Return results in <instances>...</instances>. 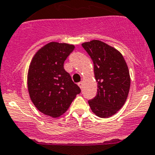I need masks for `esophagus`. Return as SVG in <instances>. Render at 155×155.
Returning <instances> with one entry per match:
<instances>
[{
	"label": "esophagus",
	"instance_id": "esophagus-1",
	"mask_svg": "<svg viewBox=\"0 0 155 155\" xmlns=\"http://www.w3.org/2000/svg\"><path fill=\"white\" fill-rule=\"evenodd\" d=\"M83 82H79V83H78V86H79V87H80V88L81 89H82V88H83Z\"/></svg>",
	"mask_w": 155,
	"mask_h": 155
}]
</instances>
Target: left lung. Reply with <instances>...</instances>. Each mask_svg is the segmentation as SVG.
Wrapping results in <instances>:
<instances>
[{
	"label": "left lung",
	"instance_id": "1",
	"mask_svg": "<svg viewBox=\"0 0 155 155\" xmlns=\"http://www.w3.org/2000/svg\"><path fill=\"white\" fill-rule=\"evenodd\" d=\"M82 47L92 59L97 82V95L88 101L91 109L99 117H111L128 96L130 78L127 63L119 51L98 40L84 42Z\"/></svg>",
	"mask_w": 155,
	"mask_h": 155
}]
</instances>
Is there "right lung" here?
Returning <instances> with one entry per match:
<instances>
[{"instance_id": "add662e5", "label": "right lung", "mask_w": 155, "mask_h": 155, "mask_svg": "<svg viewBox=\"0 0 155 155\" xmlns=\"http://www.w3.org/2000/svg\"><path fill=\"white\" fill-rule=\"evenodd\" d=\"M74 45L50 42L34 55L28 72V89L34 105L45 115L58 117L80 94V87L64 70V63Z\"/></svg>"}]
</instances>
